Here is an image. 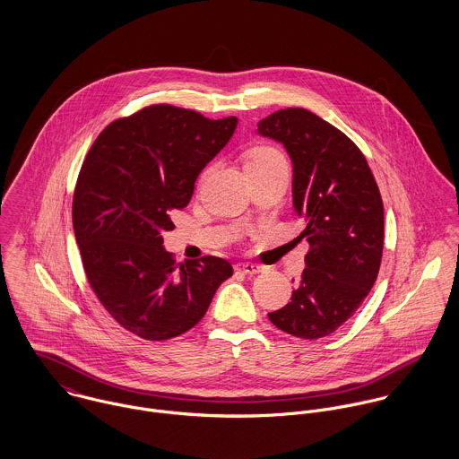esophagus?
Wrapping results in <instances>:
<instances>
[{"label": "esophagus", "instance_id": "34e87169", "mask_svg": "<svg viewBox=\"0 0 459 459\" xmlns=\"http://www.w3.org/2000/svg\"><path fill=\"white\" fill-rule=\"evenodd\" d=\"M235 270L240 272V273H246V275H256V273L264 270V266L258 264V263H238L235 266Z\"/></svg>", "mask_w": 459, "mask_h": 459}]
</instances>
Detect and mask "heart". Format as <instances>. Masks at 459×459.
Masks as SVG:
<instances>
[{"instance_id":"1","label":"heart","mask_w":459,"mask_h":459,"mask_svg":"<svg viewBox=\"0 0 459 459\" xmlns=\"http://www.w3.org/2000/svg\"><path fill=\"white\" fill-rule=\"evenodd\" d=\"M275 160H284L282 155L270 148V146H258L255 148L249 155H247V162L246 166H256V164H268V162H275Z\"/></svg>"}]
</instances>
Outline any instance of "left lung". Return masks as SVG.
<instances>
[{"label": "left lung", "instance_id": "1", "mask_svg": "<svg viewBox=\"0 0 459 459\" xmlns=\"http://www.w3.org/2000/svg\"><path fill=\"white\" fill-rule=\"evenodd\" d=\"M293 162V208L311 251L282 309L268 313L282 332L318 339L341 327L371 291L384 253V203L366 157L339 129L302 108L258 124Z\"/></svg>", "mask_w": 459, "mask_h": 459}]
</instances>
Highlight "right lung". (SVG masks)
I'll list each match as a JSON object with an SVG mask.
<instances>
[{"label":"right lung","mask_w":459,"mask_h":459,"mask_svg":"<svg viewBox=\"0 0 459 459\" xmlns=\"http://www.w3.org/2000/svg\"><path fill=\"white\" fill-rule=\"evenodd\" d=\"M237 124L150 106L108 126L82 162L72 222L88 282L106 311L146 341L195 327L233 275L217 256L177 268L162 233L175 230L171 213L189 204L197 175Z\"/></svg>","instance_id":"right-lung-1"}]
</instances>
